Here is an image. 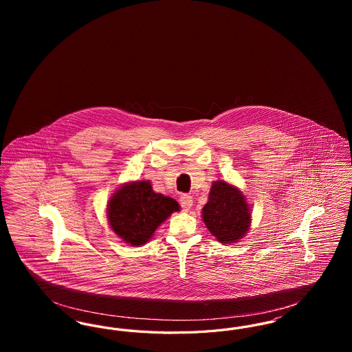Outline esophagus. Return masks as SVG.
Returning <instances> with one entry per match:
<instances>
[{"mask_svg": "<svg viewBox=\"0 0 352 352\" xmlns=\"http://www.w3.org/2000/svg\"><path fill=\"white\" fill-rule=\"evenodd\" d=\"M179 203H181L184 211H188V210L192 207V197H191V195H187V194H184V195L179 198Z\"/></svg>", "mask_w": 352, "mask_h": 352, "instance_id": "34e87169", "label": "esophagus"}]
</instances>
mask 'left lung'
I'll return each mask as SVG.
<instances>
[{"label": "left lung", "mask_w": 352, "mask_h": 352, "mask_svg": "<svg viewBox=\"0 0 352 352\" xmlns=\"http://www.w3.org/2000/svg\"><path fill=\"white\" fill-rule=\"evenodd\" d=\"M251 214L244 194L234 184L220 179L211 186L208 201L201 210V219L218 241L231 244L248 232Z\"/></svg>", "instance_id": "obj_1"}]
</instances>
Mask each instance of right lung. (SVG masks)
I'll return each instance as SVG.
<instances>
[{"mask_svg":"<svg viewBox=\"0 0 352 352\" xmlns=\"http://www.w3.org/2000/svg\"><path fill=\"white\" fill-rule=\"evenodd\" d=\"M174 211H179L178 201L154 192L149 181H135L121 186L111 197L107 218L124 243L140 247Z\"/></svg>","mask_w":352,"mask_h":352,"instance_id":"right-lung-1","label":"right lung"}]
</instances>
